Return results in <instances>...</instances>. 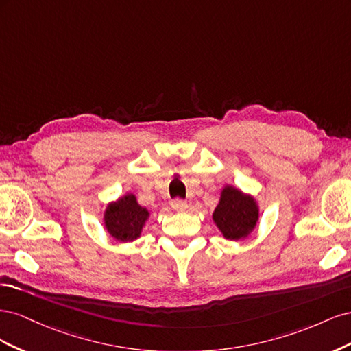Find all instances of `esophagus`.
<instances>
[{
    "instance_id": "obj_1",
    "label": "esophagus",
    "mask_w": 351,
    "mask_h": 351,
    "mask_svg": "<svg viewBox=\"0 0 351 351\" xmlns=\"http://www.w3.org/2000/svg\"><path fill=\"white\" fill-rule=\"evenodd\" d=\"M171 208L177 212H184L189 208V205H187V202H184L182 199H174V200H171Z\"/></svg>"
}]
</instances>
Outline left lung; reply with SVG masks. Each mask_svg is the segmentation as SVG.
I'll return each mask as SVG.
<instances>
[{
    "label": "left lung",
    "mask_w": 351,
    "mask_h": 351,
    "mask_svg": "<svg viewBox=\"0 0 351 351\" xmlns=\"http://www.w3.org/2000/svg\"><path fill=\"white\" fill-rule=\"evenodd\" d=\"M212 221L224 239L244 240L258 226L259 205L250 193L226 184L219 193L218 205L212 212Z\"/></svg>",
    "instance_id": "1"
}]
</instances>
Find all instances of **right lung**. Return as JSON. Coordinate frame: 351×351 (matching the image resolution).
<instances>
[{
    "mask_svg": "<svg viewBox=\"0 0 351 351\" xmlns=\"http://www.w3.org/2000/svg\"><path fill=\"white\" fill-rule=\"evenodd\" d=\"M151 210L142 206L134 193L127 192L111 200L104 209V227L110 237L119 243H132L142 236Z\"/></svg>",
    "mask_w": 351,
    "mask_h": 351,
    "instance_id": "1",
    "label": "right lung"
}]
</instances>
